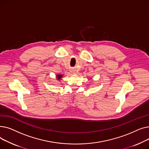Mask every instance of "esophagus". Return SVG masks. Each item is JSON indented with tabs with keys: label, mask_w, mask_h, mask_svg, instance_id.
<instances>
[{
	"label": "esophagus",
	"mask_w": 149,
	"mask_h": 149,
	"mask_svg": "<svg viewBox=\"0 0 149 149\" xmlns=\"http://www.w3.org/2000/svg\"><path fill=\"white\" fill-rule=\"evenodd\" d=\"M73 72V74H74V73H75V72Z\"/></svg>",
	"instance_id": "esophagus-1"
}]
</instances>
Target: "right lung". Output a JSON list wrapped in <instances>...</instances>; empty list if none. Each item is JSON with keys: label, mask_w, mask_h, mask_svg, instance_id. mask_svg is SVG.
Masks as SVG:
<instances>
[{"label": "right lung", "mask_w": 149, "mask_h": 149, "mask_svg": "<svg viewBox=\"0 0 149 149\" xmlns=\"http://www.w3.org/2000/svg\"><path fill=\"white\" fill-rule=\"evenodd\" d=\"M63 77V75H57V79L58 80H61V77Z\"/></svg>", "instance_id": "obj_1"}]
</instances>
